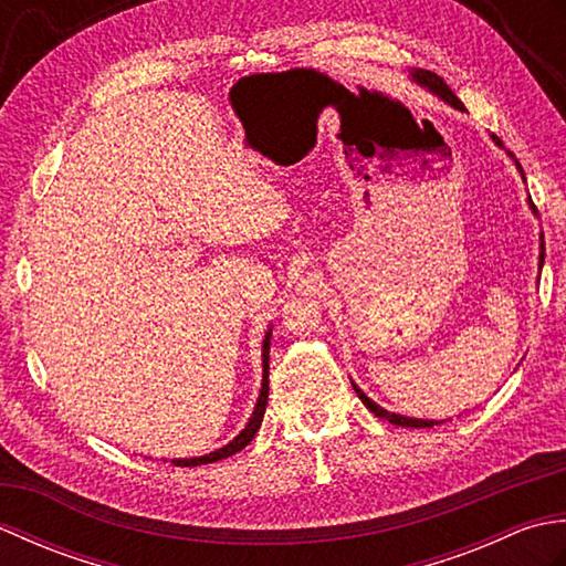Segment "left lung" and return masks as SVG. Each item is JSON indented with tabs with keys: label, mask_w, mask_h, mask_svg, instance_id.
Returning a JSON list of instances; mask_svg holds the SVG:
<instances>
[{
	"label": "left lung",
	"mask_w": 566,
	"mask_h": 566,
	"mask_svg": "<svg viewBox=\"0 0 566 566\" xmlns=\"http://www.w3.org/2000/svg\"><path fill=\"white\" fill-rule=\"evenodd\" d=\"M411 77H413V82L420 84V87H426L428 92L436 94V97H440L444 104H450V106H454V109L464 112V104L454 97V92L436 75V72L418 70V67H416V70H411ZM491 138H494L496 146L503 148V143H501L496 136H491ZM509 155H511V153H509ZM511 158H513V155H511ZM515 167H518V172L523 175V167H521L518 160H515ZM523 179H525V175H523ZM531 209L537 213L533 201H531ZM543 262H545V240H543V235H539V270H543ZM353 389H355V394L359 396V399H363V403L369 408L371 413H375L377 418H387L389 423H394V426H401V428H432V426L444 423V420H423V418H406V416H399V413H391V411H387V408H381L379 403L371 401L369 396H367L363 389H359L355 381H353Z\"/></svg>",
	"instance_id": "1"
}]
</instances>
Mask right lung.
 Returning a JSON list of instances; mask_svg holds the SVG:
<instances>
[{
  "label": "right lung",
  "instance_id": "add662e5",
  "mask_svg": "<svg viewBox=\"0 0 566 566\" xmlns=\"http://www.w3.org/2000/svg\"><path fill=\"white\" fill-rule=\"evenodd\" d=\"M270 338H272V328L264 333V340H262V389L258 396V403H255V411H252L248 426L238 432V436L223 444V448L213 450L209 454H201V457H189V460H172L175 467H199V464H209V462H219L226 460V457H231L235 452H240L245 448V444L255 438V432L262 423V416H264V408H268V396H270Z\"/></svg>",
  "mask_w": 566,
  "mask_h": 566
}]
</instances>
